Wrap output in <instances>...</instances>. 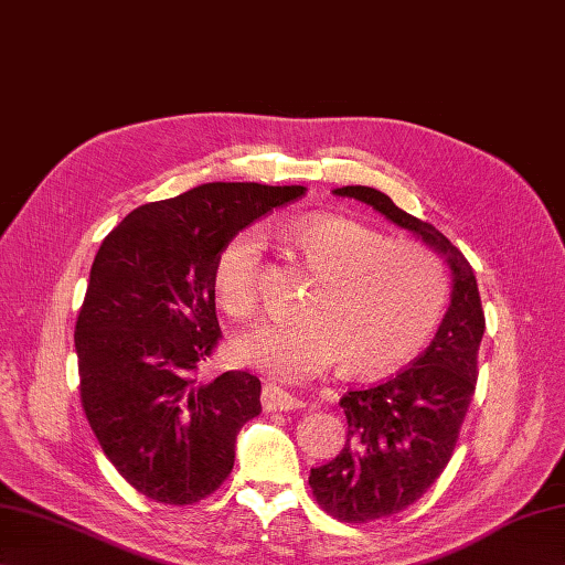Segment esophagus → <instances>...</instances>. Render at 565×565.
<instances>
[{
    "instance_id": "esophagus-1",
    "label": "esophagus",
    "mask_w": 565,
    "mask_h": 565,
    "mask_svg": "<svg viewBox=\"0 0 565 565\" xmlns=\"http://www.w3.org/2000/svg\"><path fill=\"white\" fill-rule=\"evenodd\" d=\"M302 406H306V403H302L300 398L281 392V388H277V386L263 388V408L265 411H296Z\"/></svg>"
}]
</instances>
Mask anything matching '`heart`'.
I'll return each instance as SVG.
<instances>
[{"label":"heart","instance_id":"b5f03b06","mask_svg":"<svg viewBox=\"0 0 565 565\" xmlns=\"http://www.w3.org/2000/svg\"><path fill=\"white\" fill-rule=\"evenodd\" d=\"M288 238L317 281L296 320L269 322L236 343L245 365L284 382H302L341 360L351 374L374 377L408 360L431 334L446 306V274L413 243H392L345 216H310ZM263 241L255 228L231 236L212 265L220 308L248 322L259 308Z\"/></svg>","mask_w":565,"mask_h":565}]
</instances>
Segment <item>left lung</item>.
Returning <instances> with one entry per match:
<instances>
[{
	"instance_id": "1",
	"label": "left lung",
	"mask_w": 565,
	"mask_h": 565,
	"mask_svg": "<svg viewBox=\"0 0 565 565\" xmlns=\"http://www.w3.org/2000/svg\"><path fill=\"white\" fill-rule=\"evenodd\" d=\"M334 193L367 202L386 220L423 236L454 269L451 306L427 351L394 377L343 394L345 444L337 458L310 470L308 482L320 509L341 523L363 525L408 509L451 460L480 374L484 310L466 255L431 224L367 185H343Z\"/></svg>"
}]
</instances>
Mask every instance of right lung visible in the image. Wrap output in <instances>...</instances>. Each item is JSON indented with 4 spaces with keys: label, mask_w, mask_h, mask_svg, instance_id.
Returning <instances> with one entry per match:
<instances>
[{
    "label": "right lung",
    "mask_w": 565,
    "mask_h": 565,
    "mask_svg": "<svg viewBox=\"0 0 565 565\" xmlns=\"http://www.w3.org/2000/svg\"><path fill=\"white\" fill-rule=\"evenodd\" d=\"M302 193L205 183L134 210L99 245L74 331L81 406L150 501L193 505L234 470L236 434L263 408L250 372L200 380L222 341L212 265L231 236Z\"/></svg>",
    "instance_id": "add662e5"
}]
</instances>
